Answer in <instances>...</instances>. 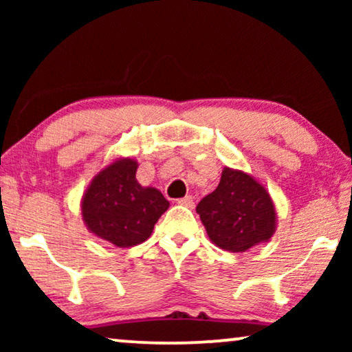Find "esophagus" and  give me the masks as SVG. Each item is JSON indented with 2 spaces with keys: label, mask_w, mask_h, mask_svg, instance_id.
<instances>
[{
  "label": "esophagus",
  "mask_w": 352,
  "mask_h": 352,
  "mask_svg": "<svg viewBox=\"0 0 352 352\" xmlns=\"http://www.w3.org/2000/svg\"><path fill=\"white\" fill-rule=\"evenodd\" d=\"M176 204H179V205H182V206H186V208H194V206H195V204H194V199H192L190 195L184 197V199L176 200Z\"/></svg>",
  "instance_id": "obj_1"
}]
</instances>
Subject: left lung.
Here are the masks:
<instances>
[{"label":"left lung","mask_w":352,"mask_h":352,"mask_svg":"<svg viewBox=\"0 0 352 352\" xmlns=\"http://www.w3.org/2000/svg\"><path fill=\"white\" fill-rule=\"evenodd\" d=\"M197 213L211 242L230 253L269 242L277 229L276 205L266 187L248 173L229 166L218 187L197 205Z\"/></svg>","instance_id":"1"}]
</instances>
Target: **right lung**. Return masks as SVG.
Listing matches in <instances>:
<instances>
[{
	"instance_id": "right-lung-1",
	"label": "right lung",
	"mask_w": 352,
	"mask_h": 352,
	"mask_svg": "<svg viewBox=\"0 0 352 352\" xmlns=\"http://www.w3.org/2000/svg\"><path fill=\"white\" fill-rule=\"evenodd\" d=\"M136 171L134 158H115L93 177L81 199V216L89 232L118 248L146 242L170 206L155 187L139 184Z\"/></svg>"
}]
</instances>
